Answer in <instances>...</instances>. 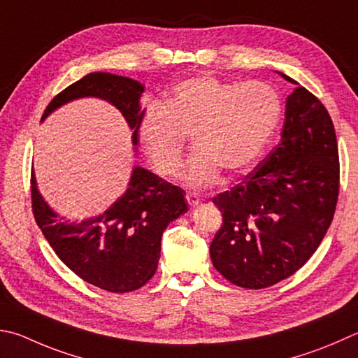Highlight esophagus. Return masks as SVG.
<instances>
[{
  "label": "esophagus",
  "instance_id": "obj_1",
  "mask_svg": "<svg viewBox=\"0 0 358 358\" xmlns=\"http://www.w3.org/2000/svg\"><path fill=\"white\" fill-rule=\"evenodd\" d=\"M186 200H187V203H189L192 208H196V206H199L201 203V197L197 196V194H192V192H187L186 194Z\"/></svg>",
  "mask_w": 358,
  "mask_h": 358
}]
</instances>
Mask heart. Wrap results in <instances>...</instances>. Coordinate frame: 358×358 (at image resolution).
I'll use <instances>...</instances> for the list:
<instances>
[{
	"label": "heart",
	"instance_id": "heart-1",
	"mask_svg": "<svg viewBox=\"0 0 358 358\" xmlns=\"http://www.w3.org/2000/svg\"><path fill=\"white\" fill-rule=\"evenodd\" d=\"M280 115V95L269 84L196 76L175 84L161 103H148L138 134L155 171L171 177L183 159V134L191 133L194 152L181 178L200 189L216 183L220 169L244 172L268 144Z\"/></svg>",
	"mask_w": 358,
	"mask_h": 358
}]
</instances>
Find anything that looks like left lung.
Here are the masks:
<instances>
[{
    "instance_id": "left-lung-1",
    "label": "left lung",
    "mask_w": 358,
    "mask_h": 358,
    "mask_svg": "<svg viewBox=\"0 0 358 358\" xmlns=\"http://www.w3.org/2000/svg\"><path fill=\"white\" fill-rule=\"evenodd\" d=\"M296 89L285 105L278 145L241 183L213 199L224 224L211 262L227 280L259 289L285 280L308 262L332 222L340 164L332 119L316 96Z\"/></svg>"
}]
</instances>
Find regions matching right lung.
Instances as JSON below:
<instances>
[{
  "mask_svg": "<svg viewBox=\"0 0 358 358\" xmlns=\"http://www.w3.org/2000/svg\"><path fill=\"white\" fill-rule=\"evenodd\" d=\"M144 90V84L131 78L92 71L56 95L42 122L75 100H105L127 120L138 152ZM31 192L36 222L61 262L84 282L111 292L139 289L150 280L158 268L162 233L187 213L185 191L141 166L133 167L127 191L106 211L81 222L59 216L48 205L37 187L34 169Z\"/></svg>",
  "mask_w": 358,
  "mask_h": 358,
  "instance_id": "obj_1",
  "label": "right lung"
}]
</instances>
